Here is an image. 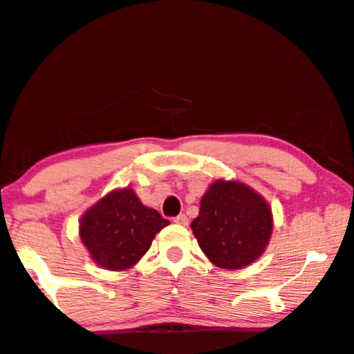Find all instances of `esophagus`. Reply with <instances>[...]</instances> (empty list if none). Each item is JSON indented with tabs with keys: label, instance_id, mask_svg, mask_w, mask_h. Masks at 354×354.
Instances as JSON below:
<instances>
[{
	"label": "esophagus",
	"instance_id": "obj_1",
	"mask_svg": "<svg viewBox=\"0 0 354 354\" xmlns=\"http://www.w3.org/2000/svg\"><path fill=\"white\" fill-rule=\"evenodd\" d=\"M174 223H178V225H188V216L186 214H178L176 218H174Z\"/></svg>",
	"mask_w": 354,
	"mask_h": 354
}]
</instances>
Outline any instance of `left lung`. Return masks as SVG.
Instances as JSON below:
<instances>
[{
	"mask_svg": "<svg viewBox=\"0 0 354 354\" xmlns=\"http://www.w3.org/2000/svg\"><path fill=\"white\" fill-rule=\"evenodd\" d=\"M191 230L213 265L239 270L265 253L273 214L265 198L250 186L218 180L201 198Z\"/></svg>",
	"mask_w": 354,
	"mask_h": 354,
	"instance_id": "8db88e82",
	"label": "left lung"
}]
</instances>
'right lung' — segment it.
<instances>
[{"instance_id":"obj_1","label":"right lung","mask_w":354,"mask_h":354,"mask_svg":"<svg viewBox=\"0 0 354 354\" xmlns=\"http://www.w3.org/2000/svg\"><path fill=\"white\" fill-rule=\"evenodd\" d=\"M169 221L146 208L131 188L115 189L81 216L80 236L96 265L123 271L135 266Z\"/></svg>"}]
</instances>
